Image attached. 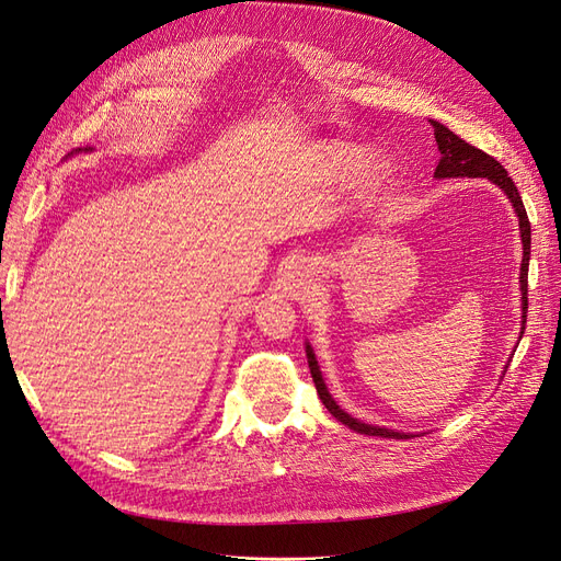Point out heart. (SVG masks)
I'll return each mask as SVG.
<instances>
[{"instance_id": "heart-1", "label": "heart", "mask_w": 561, "mask_h": 561, "mask_svg": "<svg viewBox=\"0 0 561 561\" xmlns=\"http://www.w3.org/2000/svg\"><path fill=\"white\" fill-rule=\"evenodd\" d=\"M321 165L325 169L328 175L333 178H344L356 173L360 165H365V150L356 148V145H325L321 150ZM388 175V163L386 161H371L367 165V182L369 184H379Z\"/></svg>"}]
</instances>
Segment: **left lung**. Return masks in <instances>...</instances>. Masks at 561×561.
<instances>
[{"instance_id": "1", "label": "left lung", "mask_w": 561, "mask_h": 561, "mask_svg": "<svg viewBox=\"0 0 561 561\" xmlns=\"http://www.w3.org/2000/svg\"><path fill=\"white\" fill-rule=\"evenodd\" d=\"M432 129H434V138H437L439 145V165L437 171H434V178H488L492 180L496 186H502L504 194L511 198L517 219H520V236H523V249H525V256H523V267H520V284H523V323H527V273H529V244H531V228H529V217L527 210L523 205L520 192H517V186L513 184V180L508 178L504 165L496 161L494 157H490L488 152L473 148L467 140H462L460 136H455L450 129H446L442 122L432 119ZM307 363H309V371H312V379L317 386V392L321 402L325 404V409L333 413V416L342 423L348 425L351 430H356L360 434H369V437H388V439H409V434L402 432H392L386 427H375V425H365L356 419H351L348 413H344L335 400L328 396V388L321 379V371H319V363L312 354V348L307 344Z\"/></svg>"}]
</instances>
